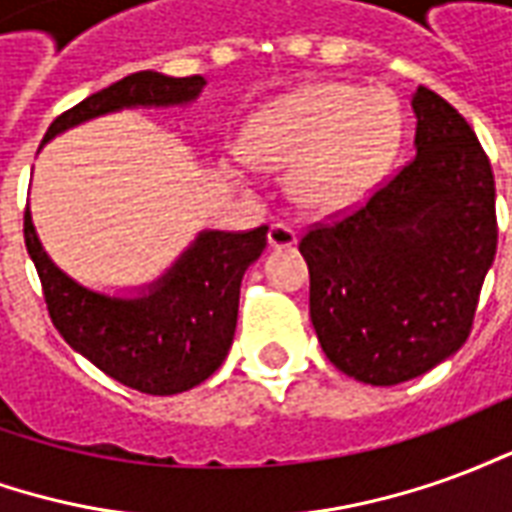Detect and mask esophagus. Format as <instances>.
Listing matches in <instances>:
<instances>
[{"instance_id": "obj_1", "label": "esophagus", "mask_w": 512, "mask_h": 512, "mask_svg": "<svg viewBox=\"0 0 512 512\" xmlns=\"http://www.w3.org/2000/svg\"><path fill=\"white\" fill-rule=\"evenodd\" d=\"M296 244V230L288 224H271L268 227V246L271 249H288Z\"/></svg>"}]
</instances>
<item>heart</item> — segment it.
<instances>
[{
  "mask_svg": "<svg viewBox=\"0 0 512 512\" xmlns=\"http://www.w3.org/2000/svg\"><path fill=\"white\" fill-rule=\"evenodd\" d=\"M397 145L395 98L348 82L307 84L255 112L241 134L246 161L290 167L288 194L312 213L359 205L392 164Z\"/></svg>",
  "mask_w": 512,
  "mask_h": 512,
  "instance_id": "b5f03b06",
  "label": "heart"
}]
</instances>
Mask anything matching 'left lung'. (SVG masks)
<instances>
[{"mask_svg": "<svg viewBox=\"0 0 512 512\" xmlns=\"http://www.w3.org/2000/svg\"><path fill=\"white\" fill-rule=\"evenodd\" d=\"M411 112L414 158L299 244L323 354L373 386L422 376L466 343L496 255L494 172L477 136L428 87Z\"/></svg>", "mask_w": 512, "mask_h": 512, "instance_id": "8db88e82", "label": "left lung"}]
</instances>
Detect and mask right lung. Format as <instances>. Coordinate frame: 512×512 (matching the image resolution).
<instances>
[{
	"instance_id": "1",
	"label": "right lung",
	"mask_w": 512,
	"mask_h": 512,
	"mask_svg": "<svg viewBox=\"0 0 512 512\" xmlns=\"http://www.w3.org/2000/svg\"><path fill=\"white\" fill-rule=\"evenodd\" d=\"M202 76L131 73L84 98L49 126L54 136L123 109H183L205 90ZM268 227L200 230L175 263L145 285L98 290L60 268L24 213L27 252L38 268L57 332L98 370L145 395H178L211 378L233 345L244 271L266 249Z\"/></svg>"
}]
</instances>
